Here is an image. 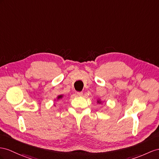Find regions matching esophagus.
Wrapping results in <instances>:
<instances>
[{"label":"esophagus","mask_w":159,"mask_h":159,"mask_svg":"<svg viewBox=\"0 0 159 159\" xmlns=\"http://www.w3.org/2000/svg\"><path fill=\"white\" fill-rule=\"evenodd\" d=\"M83 92H77V95L78 96H83Z\"/></svg>","instance_id":"obj_1"}]
</instances>
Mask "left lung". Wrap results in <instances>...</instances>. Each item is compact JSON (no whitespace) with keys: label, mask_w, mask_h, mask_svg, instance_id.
<instances>
[{"label":"left lung","mask_w":159,"mask_h":159,"mask_svg":"<svg viewBox=\"0 0 159 159\" xmlns=\"http://www.w3.org/2000/svg\"><path fill=\"white\" fill-rule=\"evenodd\" d=\"M97 103H101V101L99 100V101H97Z\"/></svg>","instance_id":"1"}]
</instances>
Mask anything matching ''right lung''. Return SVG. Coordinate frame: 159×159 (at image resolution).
<instances>
[{
    "mask_svg": "<svg viewBox=\"0 0 159 159\" xmlns=\"http://www.w3.org/2000/svg\"><path fill=\"white\" fill-rule=\"evenodd\" d=\"M62 97H63V95H59L58 97V99H62Z\"/></svg>",
    "mask_w": 159,
    "mask_h": 159,
    "instance_id": "add662e5",
    "label": "right lung"
}]
</instances>
